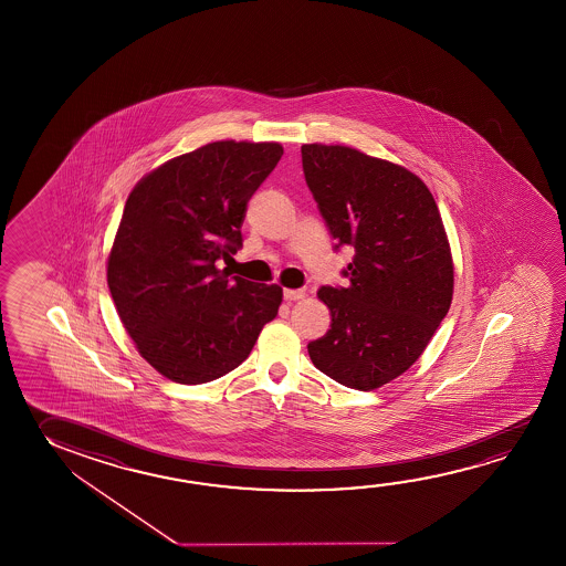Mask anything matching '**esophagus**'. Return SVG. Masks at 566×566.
<instances>
[{
    "mask_svg": "<svg viewBox=\"0 0 566 566\" xmlns=\"http://www.w3.org/2000/svg\"><path fill=\"white\" fill-rule=\"evenodd\" d=\"M304 296H306L304 290H284V300L286 302H296V300H302Z\"/></svg>",
    "mask_w": 566,
    "mask_h": 566,
    "instance_id": "esophagus-1",
    "label": "esophagus"
}]
</instances>
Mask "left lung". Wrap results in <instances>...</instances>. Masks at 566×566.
I'll return each mask as SVG.
<instances>
[{"label":"left lung","instance_id":"1","mask_svg":"<svg viewBox=\"0 0 566 566\" xmlns=\"http://www.w3.org/2000/svg\"><path fill=\"white\" fill-rule=\"evenodd\" d=\"M302 167L339 249L347 287L322 286L332 329L307 343L319 371L379 389L417 361L454 294V264L434 197L420 177L347 146L304 144Z\"/></svg>","mask_w":566,"mask_h":566}]
</instances>
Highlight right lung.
Listing matches in <instances>:
<instances>
[{"label":"right lung","instance_id":"right-lung-1","mask_svg":"<svg viewBox=\"0 0 566 566\" xmlns=\"http://www.w3.org/2000/svg\"><path fill=\"white\" fill-rule=\"evenodd\" d=\"M282 154L276 142H213L132 189L106 276L139 355L167 379L201 385L237 369L279 314L282 287L217 260L241 249L247 203Z\"/></svg>","mask_w":566,"mask_h":566}]
</instances>
